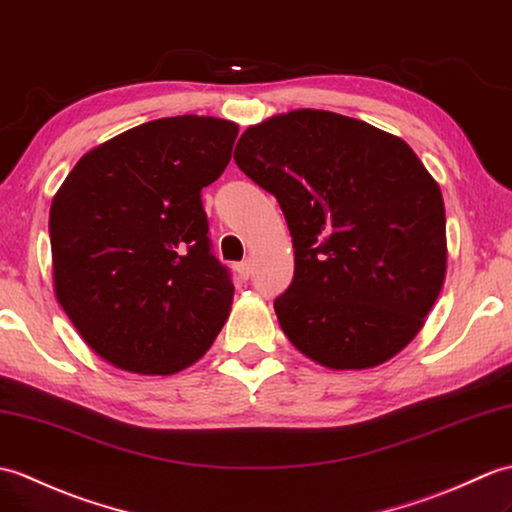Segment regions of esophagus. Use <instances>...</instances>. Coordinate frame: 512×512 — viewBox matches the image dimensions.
Returning a JSON list of instances; mask_svg holds the SVG:
<instances>
[{"mask_svg":"<svg viewBox=\"0 0 512 512\" xmlns=\"http://www.w3.org/2000/svg\"><path fill=\"white\" fill-rule=\"evenodd\" d=\"M253 270H255V264H253L251 259L240 261V264L235 266V272H237V277H240V279H248V277H251Z\"/></svg>","mask_w":512,"mask_h":512,"instance_id":"1","label":"esophagus"}]
</instances>
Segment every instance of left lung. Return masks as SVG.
I'll return each instance as SVG.
<instances>
[{
	"label": "left lung",
	"instance_id": "1",
	"mask_svg": "<svg viewBox=\"0 0 512 512\" xmlns=\"http://www.w3.org/2000/svg\"><path fill=\"white\" fill-rule=\"evenodd\" d=\"M233 159L279 200L294 277L283 334L329 368H371L419 334L445 279L441 189L406 141L329 111L251 126Z\"/></svg>",
	"mask_w": 512,
	"mask_h": 512
}]
</instances>
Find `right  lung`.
I'll return each mask as SVG.
<instances>
[{
    "instance_id": "right-lung-1",
    "label": "right lung",
    "mask_w": 512,
    "mask_h": 512,
    "mask_svg": "<svg viewBox=\"0 0 512 512\" xmlns=\"http://www.w3.org/2000/svg\"><path fill=\"white\" fill-rule=\"evenodd\" d=\"M233 122L163 117L93 148L50 209L56 299L106 362L170 375L229 316L233 281L211 253L202 187L231 161Z\"/></svg>"
}]
</instances>
